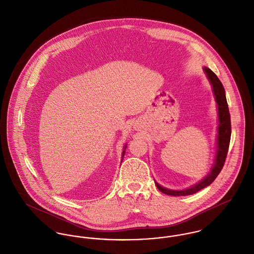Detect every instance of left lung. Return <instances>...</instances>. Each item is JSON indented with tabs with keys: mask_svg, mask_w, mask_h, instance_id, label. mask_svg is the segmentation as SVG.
<instances>
[{
	"mask_svg": "<svg viewBox=\"0 0 254 254\" xmlns=\"http://www.w3.org/2000/svg\"><path fill=\"white\" fill-rule=\"evenodd\" d=\"M204 71L208 76V79L212 86L213 95L215 97V101L217 104V112H218V128H217V149H216V155L214 159V164L210 170V173L208 174L206 178H204L201 182L198 184L186 188L184 190H172L165 188L160 185H158L155 182V185L157 188L163 192L164 194L171 195V196H187L194 194L201 189L207 187L210 185L218 176V174L221 172L225 159L228 153L229 143L231 138V120L228 104L225 96V90L216 76V74L207 67H204Z\"/></svg>",
	"mask_w": 254,
	"mask_h": 254,
	"instance_id": "8db88e82",
	"label": "left lung"
}]
</instances>
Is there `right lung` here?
<instances>
[{
  "mask_svg": "<svg viewBox=\"0 0 254 254\" xmlns=\"http://www.w3.org/2000/svg\"><path fill=\"white\" fill-rule=\"evenodd\" d=\"M126 145H127V144H125V146H124V150H123V152H122V158H123V156H124V153H125V148H126Z\"/></svg>",
  "mask_w": 254,
  "mask_h": 254,
  "instance_id": "1",
  "label": "right lung"
}]
</instances>
